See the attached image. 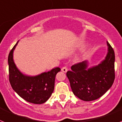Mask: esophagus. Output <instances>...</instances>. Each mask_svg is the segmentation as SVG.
I'll return each instance as SVG.
<instances>
[{
  "instance_id": "1",
  "label": "esophagus",
  "mask_w": 122,
  "mask_h": 122,
  "mask_svg": "<svg viewBox=\"0 0 122 122\" xmlns=\"http://www.w3.org/2000/svg\"><path fill=\"white\" fill-rule=\"evenodd\" d=\"M61 71L64 72H66L67 71V68L66 67H62L61 69Z\"/></svg>"
}]
</instances>
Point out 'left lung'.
Instances as JSON below:
<instances>
[{"mask_svg":"<svg viewBox=\"0 0 122 122\" xmlns=\"http://www.w3.org/2000/svg\"><path fill=\"white\" fill-rule=\"evenodd\" d=\"M105 60L98 66L87 69L88 62L72 66L66 73L74 95L85 101L98 99L112 86L115 79V53L109 42Z\"/></svg>","mask_w":122,"mask_h":122,"instance_id":"8db88e82","label":"left lung"}]
</instances>
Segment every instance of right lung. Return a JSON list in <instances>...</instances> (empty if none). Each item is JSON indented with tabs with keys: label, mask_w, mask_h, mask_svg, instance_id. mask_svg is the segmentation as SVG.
<instances>
[{
	"label": "right lung",
	"mask_w": 122,
	"mask_h": 122,
	"mask_svg": "<svg viewBox=\"0 0 122 122\" xmlns=\"http://www.w3.org/2000/svg\"><path fill=\"white\" fill-rule=\"evenodd\" d=\"M18 43V41L11 50L8 58L10 85L13 90L27 102L36 104L44 103L53 92L55 77L61 69L56 67L34 77L25 76L18 69L13 59V51Z\"/></svg>",
	"instance_id": "right-lung-1"
}]
</instances>
